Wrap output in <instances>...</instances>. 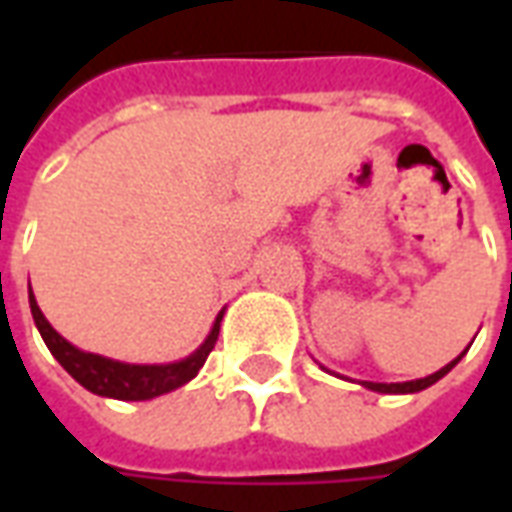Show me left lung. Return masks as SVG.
<instances>
[{
	"instance_id": "1",
	"label": "left lung",
	"mask_w": 512,
	"mask_h": 512,
	"mask_svg": "<svg viewBox=\"0 0 512 512\" xmlns=\"http://www.w3.org/2000/svg\"><path fill=\"white\" fill-rule=\"evenodd\" d=\"M461 356H458L455 362H450L447 367H441L439 373H433V376L428 378H417V381H406V384H373V381H365V386L367 389H373V392H384V395H406V392H419V389H428L430 384H436L441 376H447L452 367L461 362Z\"/></svg>"
}]
</instances>
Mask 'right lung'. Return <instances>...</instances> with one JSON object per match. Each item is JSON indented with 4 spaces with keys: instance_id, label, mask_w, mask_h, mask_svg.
Returning <instances> with one entry per match:
<instances>
[{
    "instance_id": "1",
    "label": "right lung",
    "mask_w": 512,
    "mask_h": 512,
    "mask_svg": "<svg viewBox=\"0 0 512 512\" xmlns=\"http://www.w3.org/2000/svg\"><path fill=\"white\" fill-rule=\"evenodd\" d=\"M29 307H32V318H35L40 337H43V343L49 345L54 359L84 389H90L95 395L117 397V400H150V397L172 392V389L191 381L200 373V367L205 365V359L213 351L216 337H219V323H222V312H219L208 340L200 345V351H194L183 362H175V365H123V362H112V359H104V356L84 354L79 348H73L68 340H62L60 334L51 329V323L43 318L32 290H29Z\"/></svg>"
}]
</instances>
